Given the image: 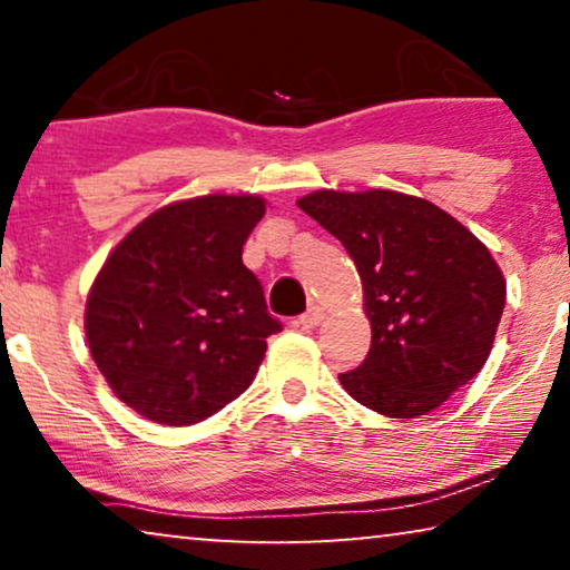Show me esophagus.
<instances>
[{"label": "esophagus", "instance_id": "obj_1", "mask_svg": "<svg viewBox=\"0 0 570 570\" xmlns=\"http://www.w3.org/2000/svg\"><path fill=\"white\" fill-rule=\"evenodd\" d=\"M322 322H324V314H322V308H318V306H311L306 314L298 318V324L303 326V330H316V326Z\"/></svg>", "mask_w": 570, "mask_h": 570}]
</instances>
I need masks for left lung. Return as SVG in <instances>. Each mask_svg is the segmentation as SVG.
Masks as SVG:
<instances>
[{
  "mask_svg": "<svg viewBox=\"0 0 570 570\" xmlns=\"http://www.w3.org/2000/svg\"><path fill=\"white\" fill-rule=\"evenodd\" d=\"M303 213L342 240L363 279L371 350L340 373L355 402L386 417L425 415L478 376L505 306L488 246L410 194L314 191Z\"/></svg>",
  "mask_w": 570,
  "mask_h": 570,
  "instance_id": "left-lung-1",
  "label": "left lung"
}]
</instances>
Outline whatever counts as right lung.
Instances as JSON below:
<instances>
[{
  "label": "right lung",
  "mask_w": 570,
  "mask_h": 570,
  "mask_svg": "<svg viewBox=\"0 0 570 570\" xmlns=\"http://www.w3.org/2000/svg\"><path fill=\"white\" fill-rule=\"evenodd\" d=\"M264 199L209 194L145 217L114 248L85 306L108 386L163 425L199 423L252 386L283 324L240 254Z\"/></svg>",
  "instance_id": "right-lung-1"
}]
</instances>
